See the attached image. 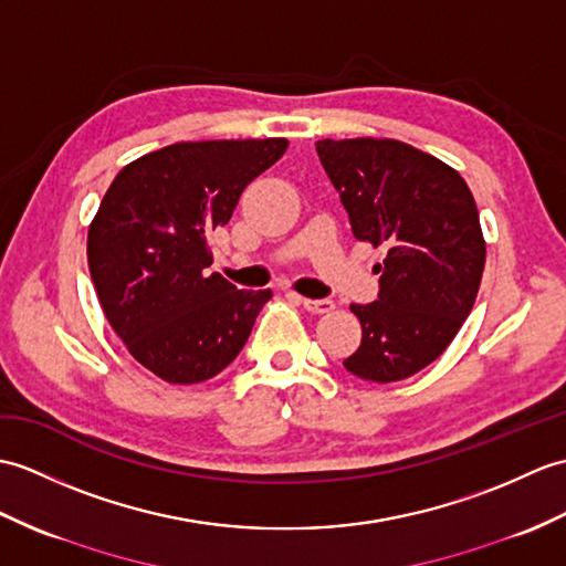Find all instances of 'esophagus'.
I'll use <instances>...</instances> for the list:
<instances>
[{
  "label": "esophagus",
  "instance_id": "obj_1",
  "mask_svg": "<svg viewBox=\"0 0 566 566\" xmlns=\"http://www.w3.org/2000/svg\"><path fill=\"white\" fill-rule=\"evenodd\" d=\"M301 304H304L306 311L315 313V315H323V313H331L335 308V304L331 298H301Z\"/></svg>",
  "mask_w": 566,
  "mask_h": 566
}]
</instances>
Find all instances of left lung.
<instances>
[{"mask_svg": "<svg viewBox=\"0 0 566 566\" xmlns=\"http://www.w3.org/2000/svg\"><path fill=\"white\" fill-rule=\"evenodd\" d=\"M352 233L386 258L378 298L352 304L361 345L345 369L374 384L410 378L461 331L484 270L480 214L468 182L437 156L398 139L315 142Z\"/></svg>", "mask_w": 566, "mask_h": 566, "instance_id": "8db88e82", "label": "left lung"}]
</instances>
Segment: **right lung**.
<instances>
[{
	"label": "right lung",
	"instance_id": "add662e5",
	"mask_svg": "<svg viewBox=\"0 0 566 566\" xmlns=\"http://www.w3.org/2000/svg\"><path fill=\"white\" fill-rule=\"evenodd\" d=\"M286 147L284 137L178 142L127 164L103 195L88 227L91 280L115 335L166 384L227 369L272 298L209 274L207 233Z\"/></svg>",
	"mask_w": 566,
	"mask_h": 566
}]
</instances>
